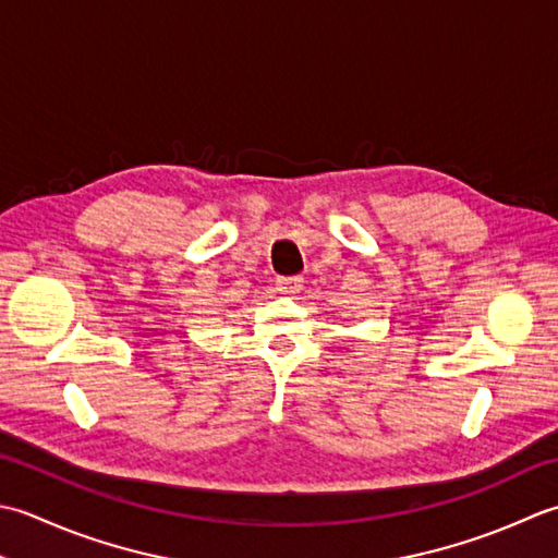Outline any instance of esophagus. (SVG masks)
I'll use <instances>...</instances> for the list:
<instances>
[{
	"label": "esophagus",
	"instance_id": "esophagus-1",
	"mask_svg": "<svg viewBox=\"0 0 558 558\" xmlns=\"http://www.w3.org/2000/svg\"><path fill=\"white\" fill-rule=\"evenodd\" d=\"M275 287H277V291L283 293V295H293V293L301 291L303 279H301V277H277Z\"/></svg>",
	"mask_w": 558,
	"mask_h": 558
}]
</instances>
